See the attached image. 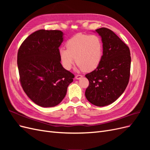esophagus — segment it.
<instances>
[{
  "instance_id": "obj_1",
  "label": "esophagus",
  "mask_w": 150,
  "mask_h": 150,
  "mask_svg": "<svg viewBox=\"0 0 150 150\" xmlns=\"http://www.w3.org/2000/svg\"><path fill=\"white\" fill-rule=\"evenodd\" d=\"M82 77H83L82 75L78 74V75H76V76H75V78H76V79H80L81 78H82Z\"/></svg>"
}]
</instances>
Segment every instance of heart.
Wrapping results in <instances>:
<instances>
[{
  "mask_svg": "<svg viewBox=\"0 0 150 150\" xmlns=\"http://www.w3.org/2000/svg\"><path fill=\"white\" fill-rule=\"evenodd\" d=\"M66 46L67 49H59V55L62 67L66 70H70L76 62L79 69L91 71L101 61L103 45L97 35L78 34L67 40Z\"/></svg>",
  "mask_w": 150,
  "mask_h": 150,
  "instance_id": "b5f03b06",
  "label": "heart"
}]
</instances>
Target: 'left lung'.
Instances as JSON below:
<instances>
[{"label": "left lung", "mask_w": 150, "mask_h": 150, "mask_svg": "<svg viewBox=\"0 0 150 150\" xmlns=\"http://www.w3.org/2000/svg\"><path fill=\"white\" fill-rule=\"evenodd\" d=\"M96 31L101 37L103 54L96 69L85 76L89 82L85 96L94 105L104 106L115 102L129 83L130 51L111 30L102 28Z\"/></svg>", "instance_id": "obj_1"}]
</instances>
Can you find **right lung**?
Wrapping results in <instances>:
<instances>
[{"label":"right lung","mask_w":150,"mask_h":150,"mask_svg":"<svg viewBox=\"0 0 150 150\" xmlns=\"http://www.w3.org/2000/svg\"><path fill=\"white\" fill-rule=\"evenodd\" d=\"M62 41V31L40 29L28 36L18 51L17 66L22 89L41 107L59 104L74 78L61 63L59 47Z\"/></svg>","instance_id":"1"}]
</instances>
